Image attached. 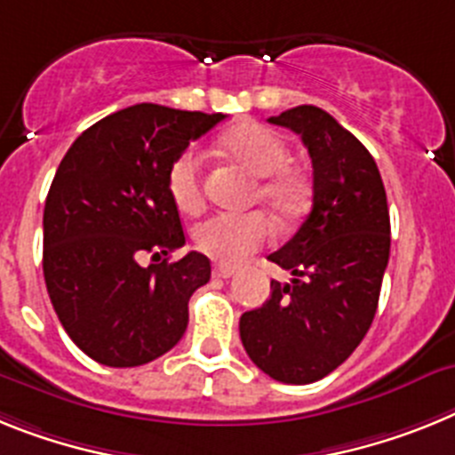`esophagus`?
<instances>
[{
	"instance_id": "esophagus-1",
	"label": "esophagus",
	"mask_w": 455,
	"mask_h": 455,
	"mask_svg": "<svg viewBox=\"0 0 455 455\" xmlns=\"http://www.w3.org/2000/svg\"><path fill=\"white\" fill-rule=\"evenodd\" d=\"M233 272H235V267H231V266H215V267H212V275H215L217 279H228V276H233Z\"/></svg>"
}]
</instances>
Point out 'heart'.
Wrapping results in <instances>:
<instances>
[{
    "instance_id": "heart-1",
    "label": "heart",
    "mask_w": 455,
    "mask_h": 455,
    "mask_svg": "<svg viewBox=\"0 0 455 455\" xmlns=\"http://www.w3.org/2000/svg\"><path fill=\"white\" fill-rule=\"evenodd\" d=\"M220 148L233 162L243 164L259 179L254 199L266 205L276 220H291L307 204V180L288 167V148L282 137L259 124L244 121L220 137ZM169 195L179 211L195 215L204 208V162L196 151L180 153L172 162L167 176ZM270 238V224L260 212H217L201 222L195 243L208 259L235 266L263 247Z\"/></svg>"
}]
</instances>
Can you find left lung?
<instances>
[{
    "label": "left lung",
    "mask_w": 455,
    "mask_h": 455,
    "mask_svg": "<svg viewBox=\"0 0 455 455\" xmlns=\"http://www.w3.org/2000/svg\"><path fill=\"white\" fill-rule=\"evenodd\" d=\"M270 124L302 137L314 204L293 238L267 260L288 270L270 299L240 315V339L263 373L309 385L341 366L373 323L389 260V208L378 164L334 116L299 105Z\"/></svg>",
    "instance_id": "obj_1"
}]
</instances>
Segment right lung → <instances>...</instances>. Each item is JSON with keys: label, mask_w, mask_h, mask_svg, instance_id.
<instances>
[{"label": "right lung", "mask_w": 455, "mask_h": 455, "mask_svg": "<svg viewBox=\"0 0 455 455\" xmlns=\"http://www.w3.org/2000/svg\"><path fill=\"white\" fill-rule=\"evenodd\" d=\"M224 114L153 102L114 112L73 141L43 212V275L75 346L114 369L148 364L188 330V302L211 279L185 244L169 167ZM152 256L151 267L140 259Z\"/></svg>", "instance_id": "obj_1"}]
</instances>
